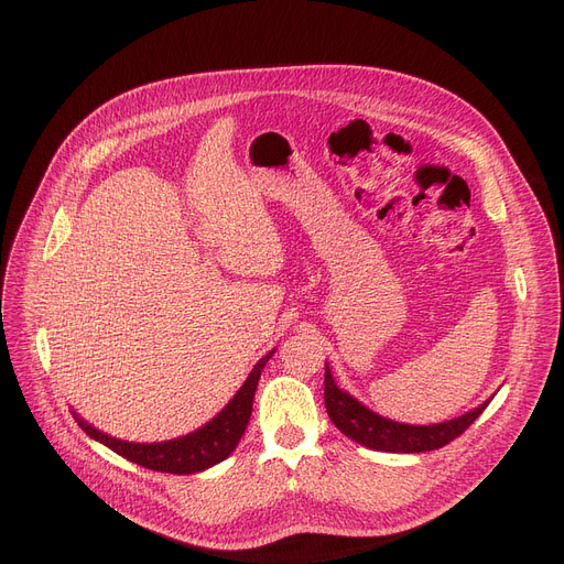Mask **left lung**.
<instances>
[{
    "label": "left lung",
    "instance_id": "8db88e82",
    "mask_svg": "<svg viewBox=\"0 0 564 564\" xmlns=\"http://www.w3.org/2000/svg\"><path fill=\"white\" fill-rule=\"evenodd\" d=\"M487 404L489 400L464 416L441 425H402L377 416L351 395L343 393L334 383L329 366H324V406H327L329 419L351 441L381 453H427L443 448L464 434L470 423H476Z\"/></svg>",
    "mask_w": 564,
    "mask_h": 564
}]
</instances>
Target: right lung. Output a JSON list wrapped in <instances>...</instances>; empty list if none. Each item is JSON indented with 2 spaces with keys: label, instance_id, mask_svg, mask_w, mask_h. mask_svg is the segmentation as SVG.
<instances>
[{
  "label": "right lung",
  "instance_id": "obj_1",
  "mask_svg": "<svg viewBox=\"0 0 564 564\" xmlns=\"http://www.w3.org/2000/svg\"><path fill=\"white\" fill-rule=\"evenodd\" d=\"M270 351L264 359L258 361V366L251 370L249 379L245 381V387L237 391V395L228 402V406L219 413L217 419H213L205 427L196 430L194 434H187L183 438H173L164 443H130L107 436L98 432L96 427L88 425L86 421L77 419V425L100 443H105L107 448H111L116 455L126 457L128 462H134L143 468L160 470V473H175V476H189V473H198L210 468L219 462H224L237 443H240L249 419H251V409H253V395L258 389V379L264 368V364L272 359Z\"/></svg>",
  "mask_w": 564,
  "mask_h": 564
}]
</instances>
